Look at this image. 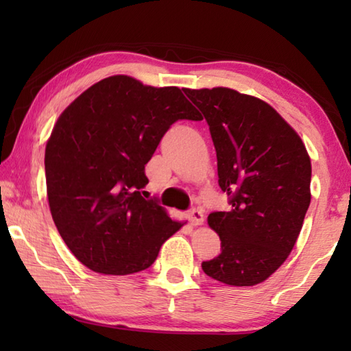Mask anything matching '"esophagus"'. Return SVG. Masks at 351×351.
Returning <instances> with one entry per match:
<instances>
[{"label":"esophagus","instance_id":"34e87169","mask_svg":"<svg viewBox=\"0 0 351 351\" xmlns=\"http://www.w3.org/2000/svg\"><path fill=\"white\" fill-rule=\"evenodd\" d=\"M189 221L192 226H201L204 221V215H203V210L201 209H192L189 212Z\"/></svg>","mask_w":351,"mask_h":351}]
</instances>
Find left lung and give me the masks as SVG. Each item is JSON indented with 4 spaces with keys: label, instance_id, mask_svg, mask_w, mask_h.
<instances>
[{
    "label": "left lung",
    "instance_id": "obj_1",
    "mask_svg": "<svg viewBox=\"0 0 351 351\" xmlns=\"http://www.w3.org/2000/svg\"><path fill=\"white\" fill-rule=\"evenodd\" d=\"M182 91L209 123L218 184L232 206L207 217L221 254L201 268L221 283L254 287L280 268L300 234L311 201L310 156L263 100L221 86Z\"/></svg>",
    "mask_w": 351,
    "mask_h": 351
}]
</instances>
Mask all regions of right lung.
I'll list each match as a JSON object with an SVG mask.
<instances>
[{
	"instance_id": "obj_1",
	"label": "right lung",
	"mask_w": 351,
	"mask_h": 351,
	"mask_svg": "<svg viewBox=\"0 0 351 351\" xmlns=\"http://www.w3.org/2000/svg\"><path fill=\"white\" fill-rule=\"evenodd\" d=\"M180 119L201 121L180 88L128 75L94 83L58 117L45 152L47 201L58 234L86 268L144 271L182 228L142 197L145 164Z\"/></svg>"
}]
</instances>
